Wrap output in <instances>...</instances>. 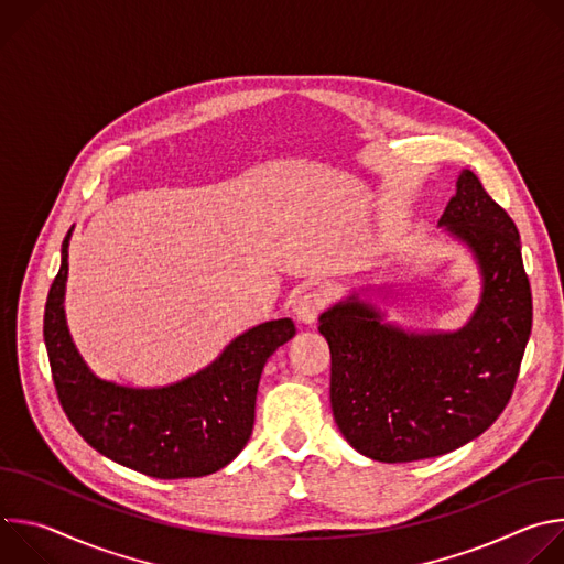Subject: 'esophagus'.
<instances>
[{
	"instance_id": "esophagus-1",
	"label": "esophagus",
	"mask_w": 564,
	"mask_h": 564,
	"mask_svg": "<svg viewBox=\"0 0 564 564\" xmlns=\"http://www.w3.org/2000/svg\"><path fill=\"white\" fill-rule=\"evenodd\" d=\"M324 305H326L324 292L312 290V292H305L303 296H299V301L294 305V314H296V318L301 321V324L312 326L314 321H316V316H318V312L324 310Z\"/></svg>"
}]
</instances>
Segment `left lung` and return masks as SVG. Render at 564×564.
Here are the masks:
<instances>
[{
  "label": "left lung",
  "mask_w": 564,
  "mask_h": 564,
  "mask_svg": "<svg viewBox=\"0 0 564 564\" xmlns=\"http://www.w3.org/2000/svg\"><path fill=\"white\" fill-rule=\"evenodd\" d=\"M440 227L468 248L479 301L457 330H409L359 288L318 316L330 346V404L346 442L377 462L451 453L509 404L531 335V288L511 216L462 170ZM386 299V292L381 294Z\"/></svg>",
  "instance_id": "1"
}]
</instances>
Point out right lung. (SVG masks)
I'll list each match as a JSON object with an SVG mask.
<instances>
[{"mask_svg":"<svg viewBox=\"0 0 564 564\" xmlns=\"http://www.w3.org/2000/svg\"><path fill=\"white\" fill-rule=\"evenodd\" d=\"M70 231L44 310V344L66 417L98 453L149 477H203L227 466L252 435L263 366L294 337L292 318L246 330L209 366L167 386L135 388L102 379L66 326Z\"/></svg>","mask_w":564,"mask_h":564,"instance_id":"right-lung-1","label":"right lung"}]
</instances>
